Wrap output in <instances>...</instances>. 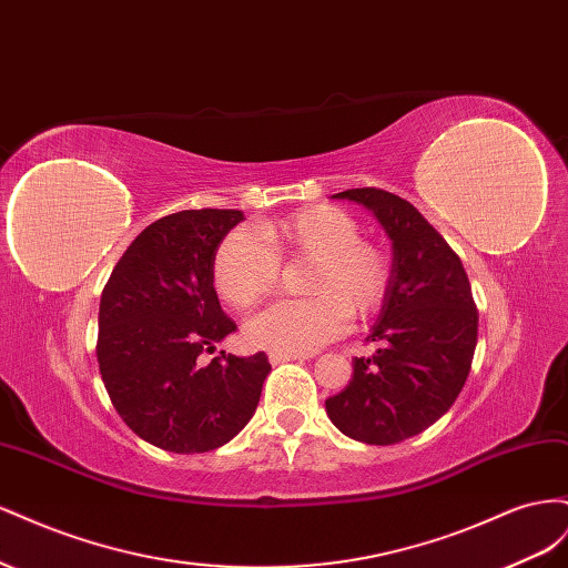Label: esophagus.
<instances>
[{
	"instance_id": "34e87169",
	"label": "esophagus",
	"mask_w": 568,
	"mask_h": 568,
	"mask_svg": "<svg viewBox=\"0 0 568 568\" xmlns=\"http://www.w3.org/2000/svg\"><path fill=\"white\" fill-rule=\"evenodd\" d=\"M288 359H305V355H296V353H277V351H272V353H270V363H272V365H282V363H288Z\"/></svg>"
}]
</instances>
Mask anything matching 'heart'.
<instances>
[{
  "mask_svg": "<svg viewBox=\"0 0 568 568\" xmlns=\"http://www.w3.org/2000/svg\"><path fill=\"white\" fill-rule=\"evenodd\" d=\"M357 220L336 205H317L267 225L230 232L215 251L213 284L230 305L246 307L272 294L282 257H307L311 298H284L251 317L257 348L305 355L348 329L353 311L372 313L390 282L388 255L365 242Z\"/></svg>",
  "mask_w": 568,
  "mask_h": 568,
  "instance_id": "heart-1",
  "label": "heart"
}]
</instances>
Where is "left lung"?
I'll use <instances>...</instances> for the list:
<instances>
[{
    "instance_id": "obj_1",
    "label": "left lung",
    "mask_w": 568,
    "mask_h": 568,
    "mask_svg": "<svg viewBox=\"0 0 568 568\" xmlns=\"http://www.w3.org/2000/svg\"><path fill=\"white\" fill-rule=\"evenodd\" d=\"M363 203L393 242L390 282L367 341L372 357L353 359V379L326 398L343 434L393 445L422 434L453 407L476 351L478 311L459 255L409 201L363 186L336 194Z\"/></svg>"
}]
</instances>
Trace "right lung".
<instances>
[{
	"instance_id": "add662e5",
	"label": "right lung",
	"mask_w": 568,
	"mask_h": 568,
	"mask_svg": "<svg viewBox=\"0 0 568 568\" xmlns=\"http://www.w3.org/2000/svg\"><path fill=\"white\" fill-rule=\"evenodd\" d=\"M242 211L165 215L120 255L101 291L97 363L115 412L168 453H209L253 417L270 363L203 353L236 329L213 288V261Z\"/></svg>"
}]
</instances>
